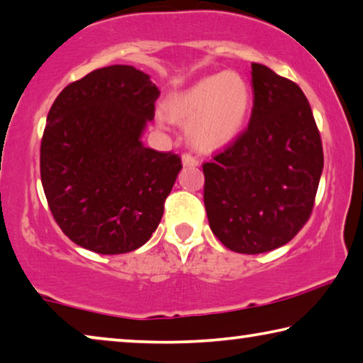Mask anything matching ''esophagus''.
Wrapping results in <instances>:
<instances>
[{
    "mask_svg": "<svg viewBox=\"0 0 363 363\" xmlns=\"http://www.w3.org/2000/svg\"><path fill=\"white\" fill-rule=\"evenodd\" d=\"M182 162H183V165H186V167H196V165H199V160L194 157L193 154H189V152H185L182 155Z\"/></svg>",
    "mask_w": 363,
    "mask_h": 363,
    "instance_id": "1",
    "label": "esophagus"
}]
</instances>
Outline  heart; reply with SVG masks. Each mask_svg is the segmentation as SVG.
Instances as JSON below:
<instances>
[{
  "instance_id": "b5f03b06",
  "label": "heart",
  "mask_w": 363,
  "mask_h": 363,
  "mask_svg": "<svg viewBox=\"0 0 363 363\" xmlns=\"http://www.w3.org/2000/svg\"><path fill=\"white\" fill-rule=\"evenodd\" d=\"M252 108V89L237 71L203 77L172 97L167 115L188 126L189 141L196 149L214 150L235 139Z\"/></svg>"
}]
</instances>
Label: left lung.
I'll return each mask as SVG.
<instances>
[{"label":"left lung","mask_w":363,"mask_h":363,"mask_svg":"<svg viewBox=\"0 0 363 363\" xmlns=\"http://www.w3.org/2000/svg\"><path fill=\"white\" fill-rule=\"evenodd\" d=\"M252 82L248 126L203 164L211 230L243 255L271 252L302 230L323 172L321 136L302 89L258 63Z\"/></svg>","instance_id":"obj_1"}]
</instances>
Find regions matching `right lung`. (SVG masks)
I'll return each instance as SVG.
<instances>
[{
	"label": "right lung",
	"mask_w": 363,
	"mask_h": 363,
	"mask_svg": "<svg viewBox=\"0 0 363 363\" xmlns=\"http://www.w3.org/2000/svg\"><path fill=\"white\" fill-rule=\"evenodd\" d=\"M159 89L133 66L100 68L66 86L47 116L40 178L58 227L79 247H143L164 214L182 159L139 141Z\"/></svg>",
	"instance_id": "add662e5"
}]
</instances>
